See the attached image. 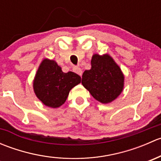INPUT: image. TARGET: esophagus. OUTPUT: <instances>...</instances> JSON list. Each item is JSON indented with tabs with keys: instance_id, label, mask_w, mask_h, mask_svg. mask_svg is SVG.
Instances as JSON below:
<instances>
[{
	"instance_id": "1",
	"label": "esophagus",
	"mask_w": 161,
	"mask_h": 161,
	"mask_svg": "<svg viewBox=\"0 0 161 161\" xmlns=\"http://www.w3.org/2000/svg\"><path fill=\"white\" fill-rule=\"evenodd\" d=\"M73 71H75V73H77L78 75H79L80 76H82V70L81 69V68L79 67H74L73 68Z\"/></svg>"
}]
</instances>
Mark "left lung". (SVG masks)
Wrapping results in <instances>:
<instances>
[{"label":"left lung","instance_id":"obj_1","mask_svg":"<svg viewBox=\"0 0 161 161\" xmlns=\"http://www.w3.org/2000/svg\"><path fill=\"white\" fill-rule=\"evenodd\" d=\"M124 75L108 54H93L91 69L82 74V84L91 95L102 103L114 100L124 88Z\"/></svg>","mask_w":161,"mask_h":161}]
</instances>
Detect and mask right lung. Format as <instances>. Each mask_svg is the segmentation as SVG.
Returning <instances> with one entry per match:
<instances>
[{"instance_id": "1", "label": "right lung", "mask_w": 161, "mask_h": 161, "mask_svg": "<svg viewBox=\"0 0 161 161\" xmlns=\"http://www.w3.org/2000/svg\"><path fill=\"white\" fill-rule=\"evenodd\" d=\"M80 82L79 75L72 71L63 72L56 61L44 59L36 74L33 90L43 104L57 108L64 104L70 90Z\"/></svg>"}]
</instances>
